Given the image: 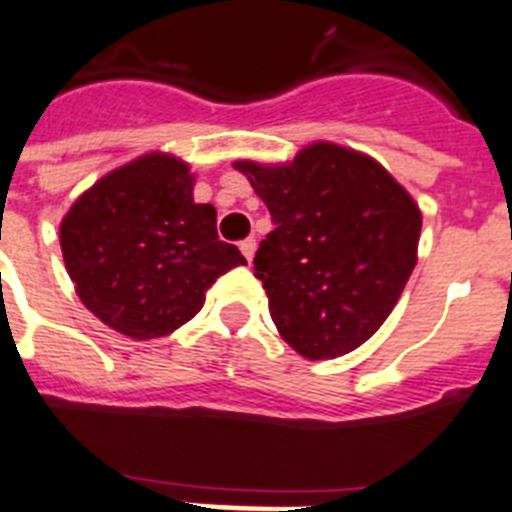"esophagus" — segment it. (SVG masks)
Masks as SVG:
<instances>
[{
  "label": "esophagus",
  "instance_id": "obj_1",
  "mask_svg": "<svg viewBox=\"0 0 512 512\" xmlns=\"http://www.w3.org/2000/svg\"><path fill=\"white\" fill-rule=\"evenodd\" d=\"M240 253H243V256L248 259V264H251L253 253H256V240H253V238L243 240V243H240Z\"/></svg>",
  "mask_w": 512,
  "mask_h": 512
}]
</instances>
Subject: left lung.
Instances as JSON below:
<instances>
[{
	"label": "left lung",
	"mask_w": 512,
	"mask_h": 512,
	"mask_svg": "<svg viewBox=\"0 0 512 512\" xmlns=\"http://www.w3.org/2000/svg\"><path fill=\"white\" fill-rule=\"evenodd\" d=\"M272 214L253 269L282 340L308 361L369 340L416 266L421 209L377 159L316 141L282 164H232Z\"/></svg>",
	"instance_id": "8db88e82"
}]
</instances>
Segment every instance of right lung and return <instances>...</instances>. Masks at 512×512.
<instances>
[{
  "label": "right lung",
  "instance_id": "1",
  "mask_svg": "<svg viewBox=\"0 0 512 512\" xmlns=\"http://www.w3.org/2000/svg\"><path fill=\"white\" fill-rule=\"evenodd\" d=\"M188 162L151 151L75 198L59 246L83 306L133 340L175 332L219 274L246 264L217 235V209L193 201Z\"/></svg>",
  "mask_w": 512,
  "mask_h": 512
}]
</instances>
